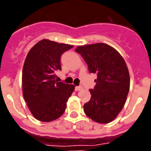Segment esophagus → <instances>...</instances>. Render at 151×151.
I'll use <instances>...</instances> for the list:
<instances>
[{
  "label": "esophagus",
  "instance_id": "obj_1",
  "mask_svg": "<svg viewBox=\"0 0 151 151\" xmlns=\"http://www.w3.org/2000/svg\"><path fill=\"white\" fill-rule=\"evenodd\" d=\"M82 90H83V87L82 86H77L75 88V91H82Z\"/></svg>",
  "mask_w": 151,
  "mask_h": 151
}]
</instances>
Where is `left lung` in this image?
<instances>
[{
	"mask_svg": "<svg viewBox=\"0 0 151 151\" xmlns=\"http://www.w3.org/2000/svg\"><path fill=\"white\" fill-rule=\"evenodd\" d=\"M75 51L88 64L90 73L97 79L91 98L84 104L85 115L99 123H110L117 118L126 103L130 88V77L121 55L104 43L78 46Z\"/></svg>",
	"mask_w": 151,
	"mask_h": 151,
	"instance_id": "obj_1",
	"label": "left lung"
}]
</instances>
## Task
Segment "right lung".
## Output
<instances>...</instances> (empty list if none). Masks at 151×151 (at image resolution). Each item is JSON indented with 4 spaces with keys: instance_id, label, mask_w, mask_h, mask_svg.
<instances>
[{
    "instance_id": "add662e5",
    "label": "right lung",
    "mask_w": 151,
    "mask_h": 151,
    "mask_svg": "<svg viewBox=\"0 0 151 151\" xmlns=\"http://www.w3.org/2000/svg\"><path fill=\"white\" fill-rule=\"evenodd\" d=\"M73 45L45 39L28 52L22 75V94L36 119L51 122L60 118L74 91V85L57 82L55 71L61 70L60 56Z\"/></svg>"
}]
</instances>
